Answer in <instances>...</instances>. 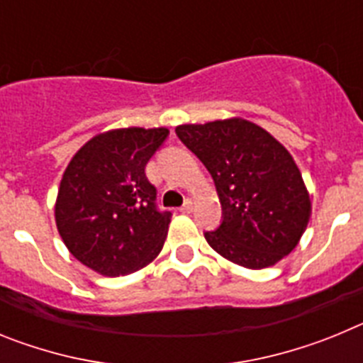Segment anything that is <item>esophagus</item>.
Here are the masks:
<instances>
[{"label":"esophagus","mask_w":363,"mask_h":363,"mask_svg":"<svg viewBox=\"0 0 363 363\" xmlns=\"http://www.w3.org/2000/svg\"><path fill=\"white\" fill-rule=\"evenodd\" d=\"M192 209H194V203H192V200H185V203L179 207V211H182V213H185V214L192 213Z\"/></svg>","instance_id":"esophagus-1"}]
</instances>
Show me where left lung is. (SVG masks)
Masks as SVG:
<instances>
[{
  "mask_svg": "<svg viewBox=\"0 0 363 363\" xmlns=\"http://www.w3.org/2000/svg\"><path fill=\"white\" fill-rule=\"evenodd\" d=\"M176 134L216 185L223 220L205 233L214 251L247 269L289 255L311 218L309 192L289 150L242 118L178 125Z\"/></svg>",
  "mask_w": 363,
  "mask_h": 363,
  "instance_id": "8db88e82",
  "label": "left lung"
}]
</instances>
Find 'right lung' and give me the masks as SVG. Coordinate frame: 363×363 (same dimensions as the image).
I'll list each match as a JSON object with an SVG mask.
<instances>
[{
	"instance_id": "add662e5",
	"label": "right lung",
	"mask_w": 363,
	"mask_h": 363,
	"mask_svg": "<svg viewBox=\"0 0 363 363\" xmlns=\"http://www.w3.org/2000/svg\"><path fill=\"white\" fill-rule=\"evenodd\" d=\"M169 136L160 129H114L74 154L57 191V233L70 255L104 277L145 267L162 251L172 214L158 211L145 165Z\"/></svg>"
}]
</instances>
